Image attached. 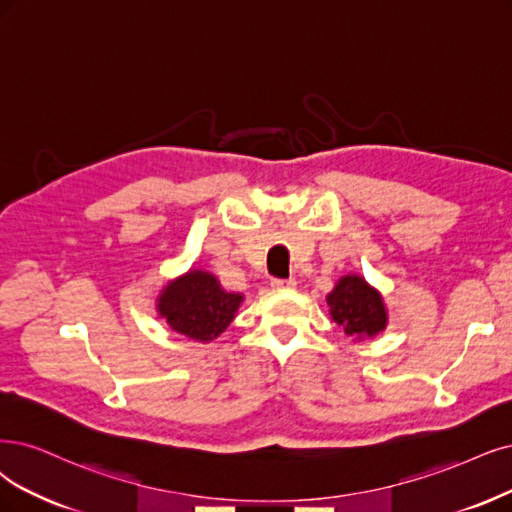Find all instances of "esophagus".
Instances as JSON below:
<instances>
[{"instance_id":"obj_1","label":"esophagus","mask_w":512,"mask_h":512,"mask_svg":"<svg viewBox=\"0 0 512 512\" xmlns=\"http://www.w3.org/2000/svg\"><path fill=\"white\" fill-rule=\"evenodd\" d=\"M272 287L274 289H293L295 278H272Z\"/></svg>"}]
</instances>
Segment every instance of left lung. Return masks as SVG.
Returning a JSON list of instances; mask_svg holds the SVG:
<instances>
[{
	"label": "left lung",
	"instance_id": "left-lung-1",
	"mask_svg": "<svg viewBox=\"0 0 512 512\" xmlns=\"http://www.w3.org/2000/svg\"><path fill=\"white\" fill-rule=\"evenodd\" d=\"M327 306L331 318L348 337H375L388 325V312L380 291L358 274L337 280L335 289L327 295Z\"/></svg>",
	"mask_w": 512,
	"mask_h": 512
}]
</instances>
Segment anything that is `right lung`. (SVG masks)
<instances>
[{
  "mask_svg": "<svg viewBox=\"0 0 512 512\" xmlns=\"http://www.w3.org/2000/svg\"><path fill=\"white\" fill-rule=\"evenodd\" d=\"M242 299L240 293L223 291L215 274L189 270L160 291L158 314L173 331L194 342H211L230 327Z\"/></svg>",
  "mask_w": 512,
  "mask_h": 512,
  "instance_id": "right-lung-1",
  "label": "right lung"
}]
</instances>
